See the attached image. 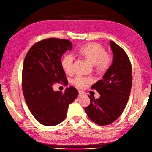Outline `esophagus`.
Returning <instances> with one entry per match:
<instances>
[{
    "label": "esophagus",
    "instance_id": "obj_1",
    "mask_svg": "<svg viewBox=\"0 0 152 152\" xmlns=\"http://www.w3.org/2000/svg\"><path fill=\"white\" fill-rule=\"evenodd\" d=\"M84 94H85V93H84V92H83V91H79V97L83 96Z\"/></svg>",
    "mask_w": 152,
    "mask_h": 152
}]
</instances>
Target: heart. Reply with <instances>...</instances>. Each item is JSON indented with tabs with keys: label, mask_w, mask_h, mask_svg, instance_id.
<instances>
[{
	"label": "heart",
	"mask_w": 152,
	"mask_h": 152,
	"mask_svg": "<svg viewBox=\"0 0 152 152\" xmlns=\"http://www.w3.org/2000/svg\"><path fill=\"white\" fill-rule=\"evenodd\" d=\"M79 55L82 56L86 61L94 66V69L98 73H103L108 70L113 62L112 57L106 53L103 47L97 43H90L82 45L77 50ZM73 57L71 55H67L61 60V67L66 73L71 74L73 72ZM88 79L82 76H77L73 80L74 85L78 87H85L90 83Z\"/></svg>",
	"instance_id": "b5f03b06"
}]
</instances>
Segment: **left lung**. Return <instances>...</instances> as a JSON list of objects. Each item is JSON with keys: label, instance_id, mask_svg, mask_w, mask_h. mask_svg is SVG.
<instances>
[{"label": "left lung", "instance_id": "8db88e82", "mask_svg": "<svg viewBox=\"0 0 152 152\" xmlns=\"http://www.w3.org/2000/svg\"><path fill=\"white\" fill-rule=\"evenodd\" d=\"M113 53L112 65L102 79L91 87L100 94L98 99L91 97L85 108L89 118L100 126H107L118 118L126 107L132 86V67L125 50L110 41Z\"/></svg>", "mask_w": 152, "mask_h": 152}]
</instances>
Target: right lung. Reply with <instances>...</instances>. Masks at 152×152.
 I'll use <instances>...</instances> for the list:
<instances>
[{
  "instance_id": "add662e5",
  "label": "right lung",
  "mask_w": 152,
  "mask_h": 152,
  "mask_svg": "<svg viewBox=\"0 0 152 152\" xmlns=\"http://www.w3.org/2000/svg\"><path fill=\"white\" fill-rule=\"evenodd\" d=\"M72 49L69 40L50 38L33 45L25 58L23 95L30 113L44 126H56L64 121L69 104L79 95L73 86L67 88L64 93L53 90L55 83L67 84L61 58L67 50Z\"/></svg>"
}]
</instances>
